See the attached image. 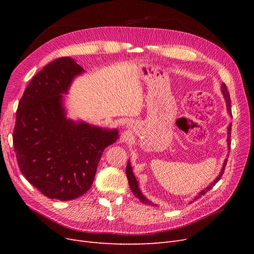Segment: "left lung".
<instances>
[{"mask_svg":"<svg viewBox=\"0 0 254 254\" xmlns=\"http://www.w3.org/2000/svg\"><path fill=\"white\" fill-rule=\"evenodd\" d=\"M221 91H222V94H224V97H225V99H226L227 107H228V111H229V113H230V114H231V98H230V93H229V91H228L227 86H226L225 83H222V86H221ZM231 127H232V125H231V124H230V125H229V127H228V140H227V142H228V146H229V147H230V144H231ZM227 162H228V159H226V160H225V163H224V165H222L221 172L219 173V176L217 177V178L215 179V180H214V182H213L212 184H210V186L207 187L206 189H204L203 190H201L200 193L198 194V196H196V197L194 198V200H197V199L200 198L202 195L206 194L207 191H209L210 190H212V189H213V187L215 186V184H216V183L220 180L221 176L224 175V172H225V168H226ZM126 175H127V179H128V183H129L130 190H131V191L133 193V195H134L136 198H139V199H140V201H142L143 203H145V204H149V205H150V204H151V205H153L149 200H147V199H146V198L143 196V194H142L141 191H140L139 187H137V182H136V180H135V177L133 176V173H132V170H131V166H130V163H129V162H128L127 166H126ZM191 202H193V201H191Z\"/></svg>","mask_w":254,"mask_h":254,"instance_id":"1","label":"left lung"}]
</instances>
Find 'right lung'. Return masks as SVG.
<instances>
[{
  "label": "right lung",
  "instance_id": "add662e5",
  "mask_svg": "<svg viewBox=\"0 0 254 254\" xmlns=\"http://www.w3.org/2000/svg\"><path fill=\"white\" fill-rule=\"evenodd\" d=\"M82 71L70 57L55 59L34 76L18 105L12 142L19 168L50 199L72 200L87 193L104 149L119 137L117 129L65 119L61 93Z\"/></svg>",
  "mask_w": 254,
  "mask_h": 254
}]
</instances>
